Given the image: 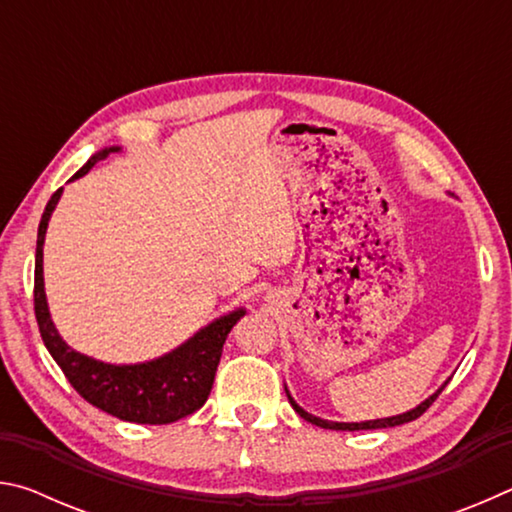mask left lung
Segmentation results:
<instances>
[{
    "label": "left lung",
    "instance_id": "obj_1",
    "mask_svg": "<svg viewBox=\"0 0 512 512\" xmlns=\"http://www.w3.org/2000/svg\"><path fill=\"white\" fill-rule=\"evenodd\" d=\"M445 386H447V381H445L443 386L438 388L436 393H433L431 397H427V400L415 406V409H411V411L400 413V415H393V418H379V420H366V422H329V420H323V418H316V415L307 413L305 409H302V406L296 404V400H293L291 393L287 391V386H284V391H287L289 402H291L293 409H296V413L300 415V418H305L307 422L316 424V427H320V429H336V431H361V429H386V427H397V424H404V422H411V420H415V418H420V415H422L424 411H427L433 402H436V397H438L440 393H443Z\"/></svg>",
    "mask_w": 512,
    "mask_h": 512
}]
</instances>
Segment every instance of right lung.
Returning a JSON list of instances; mask_svg holds the SVG:
<instances>
[{"label":"right lung","mask_w":512,"mask_h":512,"mask_svg":"<svg viewBox=\"0 0 512 512\" xmlns=\"http://www.w3.org/2000/svg\"><path fill=\"white\" fill-rule=\"evenodd\" d=\"M119 151V146H110L94 153L83 167L74 173L72 180L88 173L99 160ZM63 187L56 189L54 196L42 212L38 225L36 246V287H33V302H36V320L40 336L54 361L65 372L69 384L76 388L85 402L97 409L115 415L119 420L137 424H169L187 418L201 409L212 391L216 366L221 361L223 343L230 329L246 314V309H235L230 314L216 318L214 323L196 332L176 350L162 357L131 366H115L103 363L85 354L76 352L60 339L54 320L49 316L45 277H42V246H45L47 225L51 212L56 210Z\"/></svg>","instance_id":"add662e5"}]
</instances>
